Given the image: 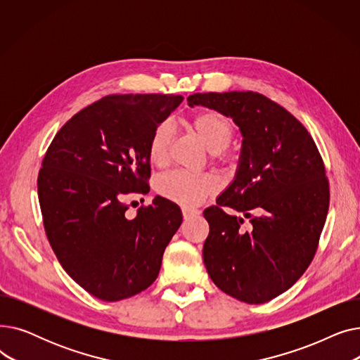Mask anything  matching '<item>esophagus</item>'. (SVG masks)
Listing matches in <instances>:
<instances>
[{
  "label": "esophagus",
  "instance_id": "esophagus-1",
  "mask_svg": "<svg viewBox=\"0 0 360 360\" xmlns=\"http://www.w3.org/2000/svg\"><path fill=\"white\" fill-rule=\"evenodd\" d=\"M182 214H184V219H190L200 214V212L197 209H193V207H182Z\"/></svg>",
  "mask_w": 360,
  "mask_h": 360
}]
</instances>
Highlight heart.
Returning a JSON list of instances; mask_svg holds the SVG:
<instances>
[{
  "label": "heart",
  "mask_w": 360,
  "mask_h": 360,
  "mask_svg": "<svg viewBox=\"0 0 360 360\" xmlns=\"http://www.w3.org/2000/svg\"><path fill=\"white\" fill-rule=\"evenodd\" d=\"M191 127L204 141L213 156H220L233 139L232 122L217 110H201L193 117ZM175 134L174 124L170 121L159 122L148 140V159L155 166L166 163L169 147ZM216 178L210 174H190L175 170L162 175L156 181L160 195L184 205H195L216 190Z\"/></svg>",
  "instance_id": "1"
}]
</instances>
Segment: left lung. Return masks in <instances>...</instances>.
I'll return each instance as SVG.
<instances>
[{"label":"left lung","instance_id":"1","mask_svg":"<svg viewBox=\"0 0 360 360\" xmlns=\"http://www.w3.org/2000/svg\"><path fill=\"white\" fill-rule=\"evenodd\" d=\"M188 105L231 117L243 137L233 182L202 213L205 269L224 293L266 304L295 285L316 252L330 205L323 158L308 129L257 91L194 93Z\"/></svg>","mask_w":360,"mask_h":360}]
</instances>
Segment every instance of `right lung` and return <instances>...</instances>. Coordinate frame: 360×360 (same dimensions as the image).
<instances>
[{
    "instance_id": "right-lung-1",
    "label": "right lung",
    "mask_w": 360,
    "mask_h": 360,
    "mask_svg": "<svg viewBox=\"0 0 360 360\" xmlns=\"http://www.w3.org/2000/svg\"><path fill=\"white\" fill-rule=\"evenodd\" d=\"M184 101L179 94H110L58 131L37 176L51 247L67 274L106 302L153 283L165 248L182 223L163 197L128 219V194L150 191L148 140Z\"/></svg>"
}]
</instances>
